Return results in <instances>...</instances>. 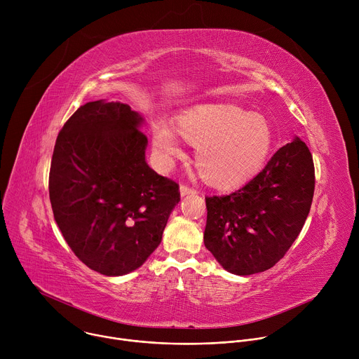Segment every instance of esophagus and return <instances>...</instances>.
Wrapping results in <instances>:
<instances>
[{"instance_id":"1","label":"esophagus","mask_w":359,"mask_h":359,"mask_svg":"<svg viewBox=\"0 0 359 359\" xmlns=\"http://www.w3.org/2000/svg\"><path fill=\"white\" fill-rule=\"evenodd\" d=\"M180 196L182 197H184V196H189V194H196V190L194 189H190V187H187V186H180Z\"/></svg>"}]
</instances>
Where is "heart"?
<instances>
[{"label":"heart","instance_id":"1","mask_svg":"<svg viewBox=\"0 0 359 359\" xmlns=\"http://www.w3.org/2000/svg\"><path fill=\"white\" fill-rule=\"evenodd\" d=\"M179 135L196 146V168L208 184L231 189L260 172L273 147L270 122L231 104L197 105L176 119ZM177 132L165 121L150 128L153 151L169 166L182 156Z\"/></svg>","mask_w":359,"mask_h":359}]
</instances>
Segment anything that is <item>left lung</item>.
<instances>
[{
	"mask_svg": "<svg viewBox=\"0 0 359 359\" xmlns=\"http://www.w3.org/2000/svg\"><path fill=\"white\" fill-rule=\"evenodd\" d=\"M313 156L295 136L244 187L206 197L204 245L236 276L271 269L298 237L314 196Z\"/></svg>",
	"mask_w": 359,
	"mask_h": 359,
	"instance_id": "8db88e82",
	"label": "left lung"
}]
</instances>
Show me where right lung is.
I'll list each match as a JSON object with an SVG mask.
<instances>
[{
  "label": "right lung",
  "instance_id": "obj_1",
  "mask_svg": "<svg viewBox=\"0 0 359 359\" xmlns=\"http://www.w3.org/2000/svg\"><path fill=\"white\" fill-rule=\"evenodd\" d=\"M143 125L129 105L88 102L61 129L50 162L54 219L76 257L108 277L149 259L180 201L177 183L146 162Z\"/></svg>",
  "mask_w": 359,
  "mask_h": 359
}]
</instances>
